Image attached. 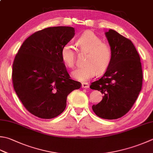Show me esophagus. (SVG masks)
Returning <instances> with one entry per match:
<instances>
[{
	"label": "esophagus",
	"mask_w": 153,
	"mask_h": 153,
	"mask_svg": "<svg viewBox=\"0 0 153 153\" xmlns=\"http://www.w3.org/2000/svg\"><path fill=\"white\" fill-rule=\"evenodd\" d=\"M89 87V83H86V82H83L82 83V88H88Z\"/></svg>",
	"instance_id": "34e87169"
}]
</instances>
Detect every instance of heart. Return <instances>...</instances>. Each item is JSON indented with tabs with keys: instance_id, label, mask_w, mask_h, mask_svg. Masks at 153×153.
Wrapping results in <instances>:
<instances>
[{
	"instance_id": "heart-1",
	"label": "heart",
	"mask_w": 153,
	"mask_h": 153,
	"mask_svg": "<svg viewBox=\"0 0 153 153\" xmlns=\"http://www.w3.org/2000/svg\"><path fill=\"white\" fill-rule=\"evenodd\" d=\"M77 46L80 52L88 53L85 66L80 67L74 71V78L85 82L98 74L104 73L111 61L112 51L106 43L91 31H86L77 40ZM61 58L65 66L73 68L76 62V52L72 45L67 44L62 47Z\"/></svg>"
}]
</instances>
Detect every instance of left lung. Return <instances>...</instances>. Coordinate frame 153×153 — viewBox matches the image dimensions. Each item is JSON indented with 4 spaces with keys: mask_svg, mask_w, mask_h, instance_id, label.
Listing matches in <instances>:
<instances>
[{
    "mask_svg": "<svg viewBox=\"0 0 153 153\" xmlns=\"http://www.w3.org/2000/svg\"><path fill=\"white\" fill-rule=\"evenodd\" d=\"M112 58L105 73L91 83L90 88L101 91L103 100L92 106L105 119H117L128 113L141 90L143 71L140 56L129 39L112 29L105 32Z\"/></svg>",
    "mask_w": 153,
    "mask_h": 153,
    "instance_id": "8db88e82",
    "label": "left lung"
}]
</instances>
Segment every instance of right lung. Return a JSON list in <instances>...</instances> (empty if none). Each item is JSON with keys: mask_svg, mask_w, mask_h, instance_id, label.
I'll use <instances>...</instances> for the list:
<instances>
[{"mask_svg": "<svg viewBox=\"0 0 153 153\" xmlns=\"http://www.w3.org/2000/svg\"><path fill=\"white\" fill-rule=\"evenodd\" d=\"M75 35L70 26L49 27L26 39L15 56L13 79L15 92L25 108L42 119L60 115L68 95L81 83L71 79L61 50Z\"/></svg>", "mask_w": 153, "mask_h": 153, "instance_id": "right-lung-1", "label": "right lung"}]
</instances>
